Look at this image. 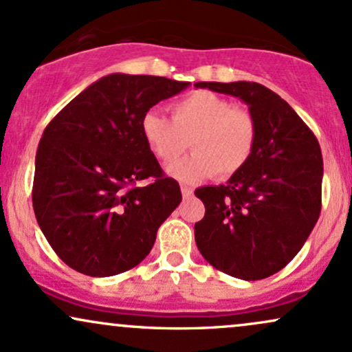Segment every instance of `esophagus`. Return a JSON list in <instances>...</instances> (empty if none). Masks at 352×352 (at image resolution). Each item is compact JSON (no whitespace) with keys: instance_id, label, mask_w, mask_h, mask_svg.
I'll return each mask as SVG.
<instances>
[{"instance_id":"34e87169","label":"esophagus","mask_w":352,"mask_h":352,"mask_svg":"<svg viewBox=\"0 0 352 352\" xmlns=\"http://www.w3.org/2000/svg\"><path fill=\"white\" fill-rule=\"evenodd\" d=\"M180 192H182V195H184V199H188V197L193 195V188L187 187V185H182Z\"/></svg>"}]
</instances>
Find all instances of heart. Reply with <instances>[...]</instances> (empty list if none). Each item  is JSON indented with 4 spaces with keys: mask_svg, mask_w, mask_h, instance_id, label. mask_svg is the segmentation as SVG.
<instances>
[{
    "mask_svg": "<svg viewBox=\"0 0 352 352\" xmlns=\"http://www.w3.org/2000/svg\"><path fill=\"white\" fill-rule=\"evenodd\" d=\"M172 120L155 111L145 112L140 132L162 164L175 160L185 148L193 153L168 165L167 172L182 182H197L215 172L227 179L252 159L258 127L252 112L233 107L228 99L210 91H193L170 106Z\"/></svg>",
    "mask_w": 352,
    "mask_h": 352,
    "instance_id": "b5f03b06",
    "label": "heart"
}]
</instances>
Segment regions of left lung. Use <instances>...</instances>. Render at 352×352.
<instances>
[{
  "label": "left lung",
  "instance_id": "8db88e82",
  "mask_svg": "<svg viewBox=\"0 0 352 352\" xmlns=\"http://www.w3.org/2000/svg\"><path fill=\"white\" fill-rule=\"evenodd\" d=\"M235 96L256 120L250 162L225 185L201 187L205 217L195 243L213 268L254 281L296 256L321 213L322 157L309 127L276 92L258 82H197Z\"/></svg>",
  "mask_w": 352,
  "mask_h": 352
}]
</instances>
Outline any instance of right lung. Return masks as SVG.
<instances>
[{
  "label": "right lung",
  "instance_id": "1",
  "mask_svg": "<svg viewBox=\"0 0 352 352\" xmlns=\"http://www.w3.org/2000/svg\"><path fill=\"white\" fill-rule=\"evenodd\" d=\"M188 86L159 76H104L44 129L33 208L47 243L72 270L114 276L151 253L182 193L148 151L140 119ZM142 179L151 182L137 186Z\"/></svg>",
  "mask_w": 352,
  "mask_h": 352
}]
</instances>
